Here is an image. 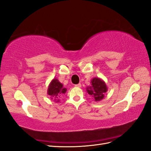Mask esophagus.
Instances as JSON below:
<instances>
[{
	"mask_svg": "<svg viewBox=\"0 0 151 151\" xmlns=\"http://www.w3.org/2000/svg\"><path fill=\"white\" fill-rule=\"evenodd\" d=\"M75 86L77 87V88H81V84L79 83V84H76Z\"/></svg>",
	"mask_w": 151,
	"mask_h": 151,
	"instance_id": "1",
	"label": "esophagus"
}]
</instances>
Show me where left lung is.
<instances>
[{
    "label": "left lung",
    "mask_w": 151,
    "mask_h": 151,
    "mask_svg": "<svg viewBox=\"0 0 151 151\" xmlns=\"http://www.w3.org/2000/svg\"><path fill=\"white\" fill-rule=\"evenodd\" d=\"M86 91L92 96L95 101H100L104 98V94L108 91V87L103 79L94 77L91 81V86L86 88Z\"/></svg>",
    "instance_id": "obj_1"
}]
</instances>
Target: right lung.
I'll list each match as a JSON object with an SVG mask.
<instances>
[{
    "mask_svg": "<svg viewBox=\"0 0 151 151\" xmlns=\"http://www.w3.org/2000/svg\"><path fill=\"white\" fill-rule=\"evenodd\" d=\"M67 89L63 88V85L57 79L54 78L50 82L47 89V94L51 96V99H53V101L58 103L60 101L58 98L60 95L65 94Z\"/></svg>",
    "mask_w": 151,
    "mask_h": 151,
    "instance_id": "obj_1",
    "label": "right lung"
}]
</instances>
